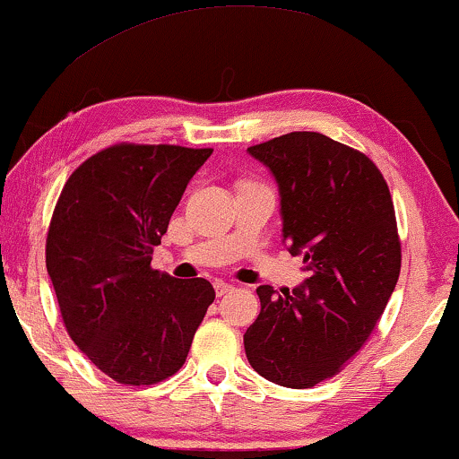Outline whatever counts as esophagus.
Wrapping results in <instances>:
<instances>
[{
  "label": "esophagus",
  "instance_id": "34e87169",
  "mask_svg": "<svg viewBox=\"0 0 459 459\" xmlns=\"http://www.w3.org/2000/svg\"><path fill=\"white\" fill-rule=\"evenodd\" d=\"M234 289H236L234 284H230V282H223V281H217V282H215V293H217V297L228 295V293H231V290H234Z\"/></svg>",
  "mask_w": 459,
  "mask_h": 459
}]
</instances>
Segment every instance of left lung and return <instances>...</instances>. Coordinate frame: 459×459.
Returning <instances> with one entry per match:
<instances>
[{"mask_svg": "<svg viewBox=\"0 0 459 459\" xmlns=\"http://www.w3.org/2000/svg\"><path fill=\"white\" fill-rule=\"evenodd\" d=\"M248 153L276 178L282 238L307 278L282 295L261 284L244 350L261 377L312 388L342 371L388 306L401 273L394 204L365 153L320 133L276 136Z\"/></svg>", "mask_w": 459, "mask_h": 459, "instance_id": "8db88e82", "label": "left lung"}]
</instances>
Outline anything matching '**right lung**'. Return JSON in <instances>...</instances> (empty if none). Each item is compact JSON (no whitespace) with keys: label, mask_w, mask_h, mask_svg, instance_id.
Segmentation results:
<instances>
[{"label":"right lung","mask_w":459,"mask_h":459,"mask_svg":"<svg viewBox=\"0 0 459 459\" xmlns=\"http://www.w3.org/2000/svg\"><path fill=\"white\" fill-rule=\"evenodd\" d=\"M212 150L117 143L65 183L46 267L69 337L113 382L152 385L187 359L215 289L152 267L153 247Z\"/></svg>","instance_id":"obj_1"}]
</instances>
